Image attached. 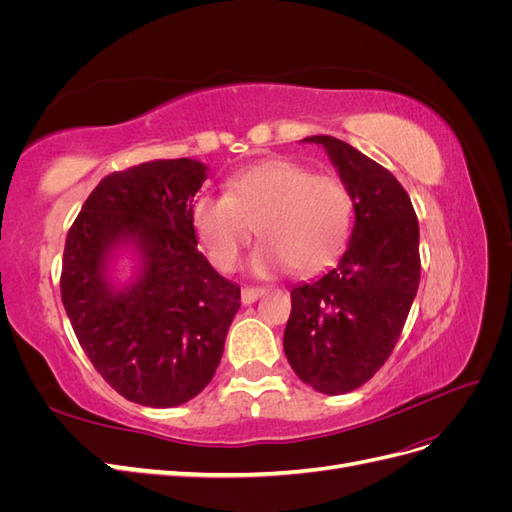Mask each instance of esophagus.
Segmentation results:
<instances>
[{"label": "esophagus", "instance_id": "esophagus-1", "mask_svg": "<svg viewBox=\"0 0 512 512\" xmlns=\"http://www.w3.org/2000/svg\"><path fill=\"white\" fill-rule=\"evenodd\" d=\"M262 288H254V286H245L243 290H241V303L243 305H250V303H254L258 297H262Z\"/></svg>", "mask_w": 512, "mask_h": 512}]
</instances>
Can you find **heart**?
Listing matches in <instances>:
<instances>
[{
    "instance_id": "heart-1",
    "label": "heart",
    "mask_w": 512,
    "mask_h": 512,
    "mask_svg": "<svg viewBox=\"0 0 512 512\" xmlns=\"http://www.w3.org/2000/svg\"><path fill=\"white\" fill-rule=\"evenodd\" d=\"M352 213L354 200L344 179L275 158L232 175L226 194L198 196L192 226L222 271L237 269L258 228L265 241L252 258L258 273H277L288 265L312 273L342 252Z\"/></svg>"
}]
</instances>
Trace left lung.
Wrapping results in <instances>:
<instances>
[{
  "instance_id": "left-lung-1",
  "label": "left lung",
  "mask_w": 512,
  "mask_h": 512,
  "mask_svg": "<svg viewBox=\"0 0 512 512\" xmlns=\"http://www.w3.org/2000/svg\"><path fill=\"white\" fill-rule=\"evenodd\" d=\"M327 149L350 188L356 222L337 267L292 288L284 352L305 384L327 395L359 389L389 359L421 282L418 220L391 170L333 136Z\"/></svg>"
}]
</instances>
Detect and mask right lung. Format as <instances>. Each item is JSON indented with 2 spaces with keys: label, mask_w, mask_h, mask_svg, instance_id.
I'll return each instance as SVG.
<instances>
[{
  "label": "right lung",
  "mask_w": 512,
  "mask_h": 512,
  "mask_svg": "<svg viewBox=\"0 0 512 512\" xmlns=\"http://www.w3.org/2000/svg\"><path fill=\"white\" fill-rule=\"evenodd\" d=\"M205 170L190 158L117 170L68 230L61 303L91 365L134 404L173 408L203 391L241 307V288L198 252L192 200ZM126 240L144 269L117 293L105 282V258Z\"/></svg>",
  "instance_id": "add662e5"
}]
</instances>
